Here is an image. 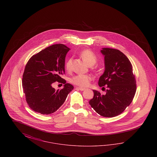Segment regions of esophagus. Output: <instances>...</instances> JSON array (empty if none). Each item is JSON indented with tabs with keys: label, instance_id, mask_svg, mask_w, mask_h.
<instances>
[{
	"label": "esophagus",
	"instance_id": "34e87169",
	"mask_svg": "<svg viewBox=\"0 0 157 157\" xmlns=\"http://www.w3.org/2000/svg\"><path fill=\"white\" fill-rule=\"evenodd\" d=\"M76 89L80 90H81V91H83V90H85V88H81V87H77Z\"/></svg>",
	"mask_w": 157,
	"mask_h": 157
}]
</instances>
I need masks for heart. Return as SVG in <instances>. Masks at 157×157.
Masks as SVG:
<instances>
[{"label": "heart", "instance_id": "1", "mask_svg": "<svg viewBox=\"0 0 157 157\" xmlns=\"http://www.w3.org/2000/svg\"><path fill=\"white\" fill-rule=\"evenodd\" d=\"M79 55L88 65L92 67V69L94 70L96 69H95L96 67H94V65L97 62V56L90 49H83L79 53ZM72 58H70L67 59L65 64L66 69L68 71H71L72 69ZM91 81H92V77L89 75H75L70 80V81L72 83L83 88L87 87L90 85V82H91Z\"/></svg>", "mask_w": 157, "mask_h": 157}]
</instances>
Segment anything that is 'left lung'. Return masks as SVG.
Segmentation results:
<instances>
[{"label": "left lung", "mask_w": 157, "mask_h": 157, "mask_svg": "<svg viewBox=\"0 0 157 157\" xmlns=\"http://www.w3.org/2000/svg\"><path fill=\"white\" fill-rule=\"evenodd\" d=\"M101 52L105 55V70L98 85L102 88L106 86V94L94 90V98L89 103L100 115L111 118L124 112L132 102L136 80L132 65L123 53L112 48H103Z\"/></svg>", "instance_id": "8db88e82"}]
</instances>
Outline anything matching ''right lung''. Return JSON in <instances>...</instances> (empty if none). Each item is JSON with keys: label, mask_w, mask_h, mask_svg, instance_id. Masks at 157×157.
<instances>
[{"label": "right lung", "mask_w": 157, "mask_h": 157, "mask_svg": "<svg viewBox=\"0 0 157 157\" xmlns=\"http://www.w3.org/2000/svg\"><path fill=\"white\" fill-rule=\"evenodd\" d=\"M69 48L55 44L33 55L27 62L23 74L22 87L26 101L35 112L44 115L57 111L74 89L60 76L65 72V59ZM55 82L65 84L56 91L52 86Z\"/></svg>", "instance_id": "1"}]
</instances>
